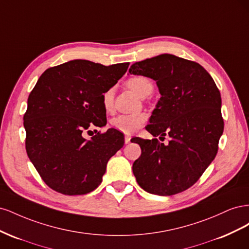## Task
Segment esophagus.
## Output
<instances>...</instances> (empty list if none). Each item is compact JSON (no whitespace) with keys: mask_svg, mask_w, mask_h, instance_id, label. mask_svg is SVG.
<instances>
[{"mask_svg":"<svg viewBox=\"0 0 249 249\" xmlns=\"http://www.w3.org/2000/svg\"><path fill=\"white\" fill-rule=\"evenodd\" d=\"M131 136H130V135H125V136H124V143H125V144H127V143H130V141H131Z\"/></svg>","mask_w":249,"mask_h":249,"instance_id":"1","label":"esophagus"}]
</instances>
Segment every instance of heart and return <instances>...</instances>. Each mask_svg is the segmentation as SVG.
I'll use <instances>...</instances> for the list:
<instances>
[{
	"label": "heart",
	"instance_id": "1",
	"mask_svg": "<svg viewBox=\"0 0 249 249\" xmlns=\"http://www.w3.org/2000/svg\"><path fill=\"white\" fill-rule=\"evenodd\" d=\"M126 86L139 97H145L153 92V82L146 77L135 76L126 81ZM102 104L106 112L113 110L114 104V88H109L102 94ZM146 116L143 113H135V114H123L111 119L110 124L117 131L125 134L136 133L145 123Z\"/></svg>",
	"mask_w": 249,
	"mask_h": 249
}]
</instances>
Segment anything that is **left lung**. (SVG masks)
<instances>
[{"label": "left lung", "instance_id": "8db88e82", "mask_svg": "<svg viewBox=\"0 0 249 249\" xmlns=\"http://www.w3.org/2000/svg\"><path fill=\"white\" fill-rule=\"evenodd\" d=\"M129 72L156 81L161 97L145 129L154 137H170L166 145L133 138L141 147L134 176L148 193L183 192L216 157L224 126L219 89L200 64L170 54L134 63Z\"/></svg>", "mask_w": 249, "mask_h": 249}]
</instances>
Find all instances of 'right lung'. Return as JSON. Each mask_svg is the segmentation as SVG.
<instances>
[{
  "label": "right lung",
  "mask_w": 249,
  "mask_h": 249,
  "mask_svg": "<svg viewBox=\"0 0 249 249\" xmlns=\"http://www.w3.org/2000/svg\"><path fill=\"white\" fill-rule=\"evenodd\" d=\"M129 64L72 60L48 69L37 81L24 115L26 150L51 189L83 195L102 183L109 159L124 146L122 133L109 129L89 140L84 133L106 125L102 94Z\"/></svg>",
  "instance_id": "right-lung-1"
}]
</instances>
